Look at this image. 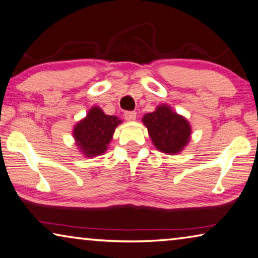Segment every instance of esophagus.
<instances>
[{
    "label": "esophagus",
    "mask_w": 258,
    "mask_h": 258,
    "mask_svg": "<svg viewBox=\"0 0 258 258\" xmlns=\"http://www.w3.org/2000/svg\"><path fill=\"white\" fill-rule=\"evenodd\" d=\"M125 119L127 121H134L137 118V113L136 112H132V111H127V112H125Z\"/></svg>",
    "instance_id": "1"
}]
</instances>
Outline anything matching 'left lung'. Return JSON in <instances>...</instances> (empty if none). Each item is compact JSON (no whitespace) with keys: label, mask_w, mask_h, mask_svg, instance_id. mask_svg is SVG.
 Segmentation results:
<instances>
[{"label":"left lung","mask_w":258,"mask_h":258,"mask_svg":"<svg viewBox=\"0 0 258 258\" xmlns=\"http://www.w3.org/2000/svg\"><path fill=\"white\" fill-rule=\"evenodd\" d=\"M142 122L155 148L168 155L179 154L191 140L190 122L167 104L157 105L154 112L146 113Z\"/></svg>","instance_id":"1"}]
</instances>
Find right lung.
Segmentation results:
<instances>
[{"mask_svg":"<svg viewBox=\"0 0 258 258\" xmlns=\"http://www.w3.org/2000/svg\"><path fill=\"white\" fill-rule=\"evenodd\" d=\"M121 122L118 117L105 114L99 106H92L73 128V138L81 154L87 159L103 155Z\"/></svg>","mask_w":258,"mask_h":258,"instance_id":"right-lung-1","label":"right lung"}]
</instances>
